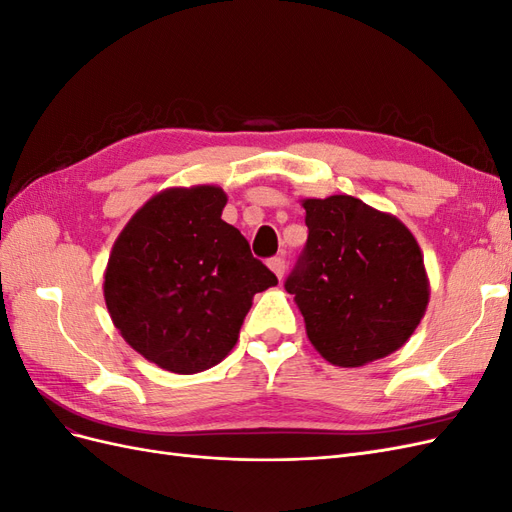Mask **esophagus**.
<instances>
[{
    "label": "esophagus",
    "instance_id": "esophagus-1",
    "mask_svg": "<svg viewBox=\"0 0 512 512\" xmlns=\"http://www.w3.org/2000/svg\"><path fill=\"white\" fill-rule=\"evenodd\" d=\"M269 269L277 275V280H282L284 277V271H286V260L284 256H275L269 260Z\"/></svg>",
    "mask_w": 512,
    "mask_h": 512
}]
</instances>
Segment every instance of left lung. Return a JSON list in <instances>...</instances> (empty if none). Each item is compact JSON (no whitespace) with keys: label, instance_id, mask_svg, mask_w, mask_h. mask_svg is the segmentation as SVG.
<instances>
[{"label":"left lung","instance_id":"1","mask_svg":"<svg viewBox=\"0 0 512 512\" xmlns=\"http://www.w3.org/2000/svg\"><path fill=\"white\" fill-rule=\"evenodd\" d=\"M307 243L286 280L307 339L337 367H363L404 346L429 305L423 252L393 213L335 194L303 198Z\"/></svg>","mask_w":512,"mask_h":512}]
</instances>
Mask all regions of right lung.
Segmentation results:
<instances>
[{
    "instance_id": "right-lung-1",
    "label": "right lung",
    "mask_w": 512,
    "mask_h": 512,
    "mask_svg": "<svg viewBox=\"0 0 512 512\" xmlns=\"http://www.w3.org/2000/svg\"><path fill=\"white\" fill-rule=\"evenodd\" d=\"M218 185L166 188L123 226L104 271V301L121 337L149 363L198 374L224 361L256 292L277 277L222 220Z\"/></svg>"
}]
</instances>
